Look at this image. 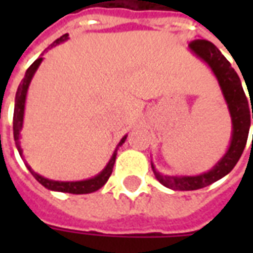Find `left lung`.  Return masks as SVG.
I'll use <instances>...</instances> for the list:
<instances>
[{"label":"left lung","instance_id":"obj_1","mask_svg":"<svg viewBox=\"0 0 253 253\" xmlns=\"http://www.w3.org/2000/svg\"><path fill=\"white\" fill-rule=\"evenodd\" d=\"M188 48L192 54L201 58L202 61L211 69V72L217 78L219 88L222 90L223 99L228 105L230 119H232V137H230L228 150L222 156V159L219 160L211 169L203 172L201 175H163L159 170H156L153 163H152V169H153L156 179L163 186L168 187L173 191L199 190L203 187L210 186L214 181L219 180L223 176L228 175L234 168V165L237 164V161L244 152L245 145H247L251 127V110H252L253 119L252 101L250 104L237 73L234 72L232 65L229 63L226 58L223 57L217 47L214 46L211 42L205 41V39H196V41L191 42L188 44ZM248 93H250V100H253V92H250V89H248Z\"/></svg>","mask_w":253,"mask_h":253}]
</instances>
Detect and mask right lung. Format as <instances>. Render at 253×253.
<instances>
[{
  "instance_id": "obj_1",
  "label": "right lung",
  "mask_w": 253,
  "mask_h": 253,
  "mask_svg": "<svg viewBox=\"0 0 253 253\" xmlns=\"http://www.w3.org/2000/svg\"><path fill=\"white\" fill-rule=\"evenodd\" d=\"M69 39V35L65 34L62 35L59 39L54 42L52 44L47 47L44 51L42 52L41 57L36 59L35 62L32 63L28 69H27V72H25L24 78L21 80V83H20L19 88H17V92H16V99H14V112H13V137H14V142H16V148L19 150L20 156H21V159L24 160L23 157V149L20 146V131H21V128H23V123H24V110H25V100H27V92H28V88H30V84L32 81V77H34V74L38 70V67L41 66L42 61H43V54L47 51V50H50L52 47H55L57 44H61L63 42H66ZM127 135L122 138L119 143H118V146H116L115 152L112 154V157L108 161V164L105 165V168L101 172H100L99 175L93 176V177H90V179H86V180H78V181H58V180H50V179H47L44 176L39 175V173H36L35 170L31 168L30 165L25 163L24 160V164L25 167L28 168L32 176L35 177L36 180L41 183L42 186L46 187L47 190H51V191H58V192H69V194H90V192H94V191H97L99 188L104 186L107 180L110 179L111 173H112V168H114V164H115V159H116V152H118V149L119 146H122L125 141H126Z\"/></svg>"
}]
</instances>
